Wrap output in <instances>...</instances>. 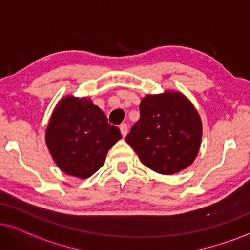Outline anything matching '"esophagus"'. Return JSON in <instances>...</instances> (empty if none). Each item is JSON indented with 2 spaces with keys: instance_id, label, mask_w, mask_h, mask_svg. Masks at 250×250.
I'll return each instance as SVG.
<instances>
[{
  "instance_id": "1",
  "label": "esophagus",
  "mask_w": 250,
  "mask_h": 250,
  "mask_svg": "<svg viewBox=\"0 0 250 250\" xmlns=\"http://www.w3.org/2000/svg\"><path fill=\"white\" fill-rule=\"evenodd\" d=\"M120 130H121V134H122L123 137H125V136H127V134H128L127 123H122V125H120Z\"/></svg>"
}]
</instances>
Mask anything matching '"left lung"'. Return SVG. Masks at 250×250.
I'll return each mask as SVG.
<instances>
[{"label": "left lung", "mask_w": 250, "mask_h": 250, "mask_svg": "<svg viewBox=\"0 0 250 250\" xmlns=\"http://www.w3.org/2000/svg\"><path fill=\"white\" fill-rule=\"evenodd\" d=\"M141 118L125 142L143 165L164 175L190 166L202 141V120L190 100L178 91L146 94L140 105Z\"/></svg>", "instance_id": "1"}]
</instances>
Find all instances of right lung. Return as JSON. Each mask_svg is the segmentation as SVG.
Here are the masks:
<instances>
[{"label": "right lung", "instance_id": "1", "mask_svg": "<svg viewBox=\"0 0 250 250\" xmlns=\"http://www.w3.org/2000/svg\"><path fill=\"white\" fill-rule=\"evenodd\" d=\"M122 138L118 127L88 98L63 97L53 110L45 140L53 160L68 175L87 179Z\"/></svg>", "mask_w": 250, "mask_h": 250}]
</instances>
